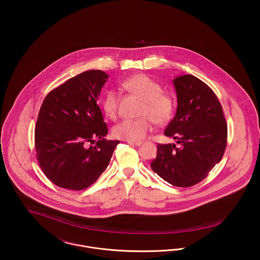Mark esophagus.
<instances>
[{"label":"esophagus","mask_w":260,"mask_h":260,"mask_svg":"<svg viewBox=\"0 0 260 260\" xmlns=\"http://www.w3.org/2000/svg\"><path fill=\"white\" fill-rule=\"evenodd\" d=\"M127 143L131 144V145H135V146H140L141 145L140 141H129V140H127Z\"/></svg>","instance_id":"esophagus-1"}]
</instances>
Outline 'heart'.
<instances>
[{"label": "heart", "instance_id": "b5f03b06", "mask_svg": "<svg viewBox=\"0 0 260 260\" xmlns=\"http://www.w3.org/2000/svg\"><path fill=\"white\" fill-rule=\"evenodd\" d=\"M123 87L142 100L139 110L140 118L123 120L113 127V136L119 139L140 141L152 131V121L156 124H166L173 118L175 104L173 98L161 92V87L148 76L135 75L126 79ZM118 95L114 90L108 91L102 101L104 114L115 119L118 114Z\"/></svg>", "mask_w": 260, "mask_h": 260}]
</instances>
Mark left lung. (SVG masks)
Masks as SVG:
<instances>
[{
  "label": "left lung",
  "instance_id": "left-lung-1",
  "mask_svg": "<svg viewBox=\"0 0 260 260\" xmlns=\"http://www.w3.org/2000/svg\"><path fill=\"white\" fill-rule=\"evenodd\" d=\"M177 108L165 136L176 143L158 144L150 167L164 180L177 187L202 181L222 159L227 124L217 96L193 75L173 79Z\"/></svg>",
  "mask_w": 260,
  "mask_h": 260
}]
</instances>
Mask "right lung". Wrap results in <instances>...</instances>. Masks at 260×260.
Returning <instances> with one entry per match:
<instances>
[{
    "mask_svg": "<svg viewBox=\"0 0 260 260\" xmlns=\"http://www.w3.org/2000/svg\"><path fill=\"white\" fill-rule=\"evenodd\" d=\"M101 70L69 79L46 96L38 116L35 148L41 169L55 185L83 190L108 167L119 140H106V123L98 104L108 80ZM98 141L95 146V139Z\"/></svg>",
    "mask_w": 260,
    "mask_h": 260,
    "instance_id": "1",
    "label": "right lung"
}]
</instances>
